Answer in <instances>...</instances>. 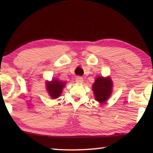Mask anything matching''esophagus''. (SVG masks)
I'll return each mask as SVG.
<instances>
[{"label": "esophagus", "instance_id": "esophagus-1", "mask_svg": "<svg viewBox=\"0 0 153 153\" xmlns=\"http://www.w3.org/2000/svg\"><path fill=\"white\" fill-rule=\"evenodd\" d=\"M76 82H78V83H83V79L82 77L77 76L76 78Z\"/></svg>", "mask_w": 153, "mask_h": 153}]
</instances>
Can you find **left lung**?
Wrapping results in <instances>:
<instances>
[{"label":"left lung","instance_id":"obj_1","mask_svg":"<svg viewBox=\"0 0 153 153\" xmlns=\"http://www.w3.org/2000/svg\"><path fill=\"white\" fill-rule=\"evenodd\" d=\"M111 88L112 81L110 77L106 79L102 76L98 77L93 85L95 100L100 103H103L111 94Z\"/></svg>","mask_w":153,"mask_h":153}]
</instances>
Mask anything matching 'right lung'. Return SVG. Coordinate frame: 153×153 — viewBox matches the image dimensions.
Returning a JSON list of instances; mask_svg holds the SVG:
<instances>
[{"label": "right lung", "mask_w": 153, "mask_h": 153, "mask_svg": "<svg viewBox=\"0 0 153 153\" xmlns=\"http://www.w3.org/2000/svg\"><path fill=\"white\" fill-rule=\"evenodd\" d=\"M65 83L58 80H53L51 82L47 83V88L49 95L53 99L59 97L62 91Z\"/></svg>", "instance_id": "obj_1"}]
</instances>
